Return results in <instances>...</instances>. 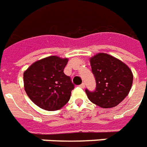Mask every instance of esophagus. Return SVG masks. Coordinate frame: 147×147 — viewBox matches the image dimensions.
Masks as SVG:
<instances>
[{"label": "esophagus", "instance_id": "esophagus-1", "mask_svg": "<svg viewBox=\"0 0 147 147\" xmlns=\"http://www.w3.org/2000/svg\"><path fill=\"white\" fill-rule=\"evenodd\" d=\"M85 86H86V85H85V83H82V84L80 85V87H81V88H83V89H84Z\"/></svg>", "mask_w": 147, "mask_h": 147}]
</instances>
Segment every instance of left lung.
Instances as JSON below:
<instances>
[{"label": "left lung", "instance_id": "1", "mask_svg": "<svg viewBox=\"0 0 147 147\" xmlns=\"http://www.w3.org/2000/svg\"><path fill=\"white\" fill-rule=\"evenodd\" d=\"M96 88L86 90L92 103L103 108L116 107L128 96L133 82V74L125 63L106 53H98L90 58Z\"/></svg>", "mask_w": 147, "mask_h": 147}]
</instances>
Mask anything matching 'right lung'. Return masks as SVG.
Listing matches in <instances>:
<instances>
[{
    "label": "right lung",
    "instance_id": "add662e5",
    "mask_svg": "<svg viewBox=\"0 0 147 147\" xmlns=\"http://www.w3.org/2000/svg\"><path fill=\"white\" fill-rule=\"evenodd\" d=\"M68 61L67 57L49 56L35 61L24 71L25 91L40 108L53 111L69 100L74 85L64 73Z\"/></svg>",
    "mask_w": 147,
    "mask_h": 147
}]
</instances>
